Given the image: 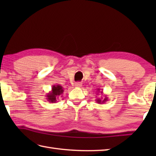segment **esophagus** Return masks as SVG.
Wrapping results in <instances>:
<instances>
[{"label":"esophagus","instance_id":"esophagus-1","mask_svg":"<svg viewBox=\"0 0 156 156\" xmlns=\"http://www.w3.org/2000/svg\"><path fill=\"white\" fill-rule=\"evenodd\" d=\"M75 87H81L82 83H80V82H77V83H75Z\"/></svg>","mask_w":156,"mask_h":156}]
</instances>
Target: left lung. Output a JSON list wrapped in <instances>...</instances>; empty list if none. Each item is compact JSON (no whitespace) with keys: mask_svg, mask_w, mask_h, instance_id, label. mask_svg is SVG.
Instances as JSON below:
<instances>
[{"mask_svg":"<svg viewBox=\"0 0 156 156\" xmlns=\"http://www.w3.org/2000/svg\"><path fill=\"white\" fill-rule=\"evenodd\" d=\"M100 89H97V91H98L97 92H98H98H100V94H102V93H103V92H102V89H101V90H102L101 91H100ZM107 100H108V98H107V96H105L104 98H97L96 99V101L97 103L102 105V103H105V102L107 101Z\"/></svg>","mask_w":156,"mask_h":156,"instance_id":"left-lung-1","label":"left lung"}]
</instances>
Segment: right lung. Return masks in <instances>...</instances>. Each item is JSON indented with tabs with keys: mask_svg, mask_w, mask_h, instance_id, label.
<instances>
[{
	"mask_svg": "<svg viewBox=\"0 0 156 156\" xmlns=\"http://www.w3.org/2000/svg\"><path fill=\"white\" fill-rule=\"evenodd\" d=\"M63 91H64V90H63V87L62 86L59 85V84L53 85L51 87V90L46 95V98L47 101L51 102V103L56 102L57 100L59 98L60 96H62L61 95L62 94Z\"/></svg>",
	"mask_w": 156,
	"mask_h": 156,
	"instance_id": "1",
	"label": "right lung"
}]
</instances>
